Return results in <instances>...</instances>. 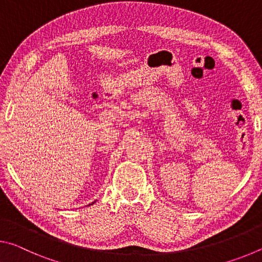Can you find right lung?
Wrapping results in <instances>:
<instances>
[{"instance_id":"right-lung-1","label":"right lung","mask_w":262,"mask_h":262,"mask_svg":"<svg viewBox=\"0 0 262 262\" xmlns=\"http://www.w3.org/2000/svg\"><path fill=\"white\" fill-rule=\"evenodd\" d=\"M94 203H95V202H92V203H91V205H94ZM89 206H90V205H89Z\"/></svg>"}]
</instances>
